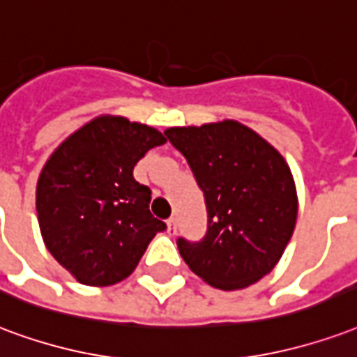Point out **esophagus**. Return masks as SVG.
<instances>
[{
    "label": "esophagus",
    "mask_w": 357,
    "mask_h": 357,
    "mask_svg": "<svg viewBox=\"0 0 357 357\" xmlns=\"http://www.w3.org/2000/svg\"><path fill=\"white\" fill-rule=\"evenodd\" d=\"M166 227H168V232H176V219L174 218H170L168 219V221H166Z\"/></svg>",
    "instance_id": "obj_1"
}]
</instances>
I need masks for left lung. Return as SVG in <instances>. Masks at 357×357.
<instances>
[{"mask_svg":"<svg viewBox=\"0 0 357 357\" xmlns=\"http://www.w3.org/2000/svg\"><path fill=\"white\" fill-rule=\"evenodd\" d=\"M165 134L187 158L208 210L204 238L178 240L181 257L218 289L252 286L276 266L297 223L299 199L286 158L232 119Z\"/></svg>","mask_w":357,"mask_h":357,"instance_id":"left-lung-1","label":"left lung"}]
</instances>
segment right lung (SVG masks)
<instances>
[{
  "label": "right lung",
  "mask_w": 357,
  "mask_h": 357,
  "mask_svg": "<svg viewBox=\"0 0 357 357\" xmlns=\"http://www.w3.org/2000/svg\"><path fill=\"white\" fill-rule=\"evenodd\" d=\"M162 132L119 115H100L58 145L36 189L41 236L54 259L84 286L128 278L166 225L149 212L151 191L134 179Z\"/></svg>",
  "instance_id": "1"
}]
</instances>
